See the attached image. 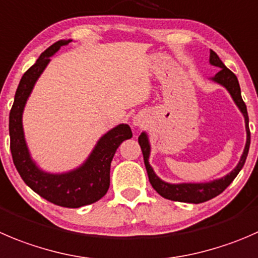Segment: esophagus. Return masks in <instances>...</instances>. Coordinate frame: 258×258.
Instances as JSON below:
<instances>
[{"mask_svg":"<svg viewBox=\"0 0 258 258\" xmlns=\"http://www.w3.org/2000/svg\"><path fill=\"white\" fill-rule=\"evenodd\" d=\"M132 124H134L135 127H137V128H144L147 124V117L145 116L144 113L136 114V116L134 117V119H132Z\"/></svg>","mask_w":258,"mask_h":258,"instance_id":"1","label":"esophagus"}]
</instances>
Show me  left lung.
Returning <instances> with one entry per match:
<instances>
[{
  "label": "left lung",
  "mask_w": 258,
  "mask_h": 258,
  "mask_svg": "<svg viewBox=\"0 0 258 258\" xmlns=\"http://www.w3.org/2000/svg\"><path fill=\"white\" fill-rule=\"evenodd\" d=\"M209 62L211 66L218 67L221 71L211 78L212 81L216 83L221 84L224 88L228 91L231 94L232 99L234 101L236 106L241 111V113L244 117V124H246V146H244L243 154H242L241 159H239L237 166L232 170L229 174L226 176L221 177V179H216L213 181H207V182H180V184H171V182H166L164 180L160 179L156 174H155L154 169L150 165L149 157L150 152H151V146H150L149 136L146 132H142L139 136V144L141 146L142 155H144V161L145 166H146L147 175H149V180L151 182L152 187L159 192L160 196L164 197L165 199L174 202H184V203H192V204H199L203 202L211 201L214 197L219 196L229 184L234 180V177L238 175L241 169L243 167L244 162H246L247 155H248L249 144H251V134H249V127H248V113H247V107L244 104L243 99L241 96V88H239V83L237 77L224 66L222 60L219 59L218 55L211 50V55H209Z\"/></svg>",
  "instance_id": "1"
}]
</instances>
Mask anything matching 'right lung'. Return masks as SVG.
Returning <instances> with one entry per match:
<instances>
[{
	"instance_id": "right-lung-1",
	"label": "right lung",
	"mask_w": 258,
	"mask_h": 258,
	"mask_svg": "<svg viewBox=\"0 0 258 258\" xmlns=\"http://www.w3.org/2000/svg\"><path fill=\"white\" fill-rule=\"evenodd\" d=\"M71 41V39L59 40L47 47L34 66L22 76L10 112L9 130L12 160L25 184L56 206L79 208L96 203L106 196L109 187V170L114 152L124 140L131 139L132 131L128 124L124 123L109 130L98 140L86 161L71 171L51 174L40 169L32 160L22 127L25 104L35 83L50 62V56Z\"/></svg>"
}]
</instances>
